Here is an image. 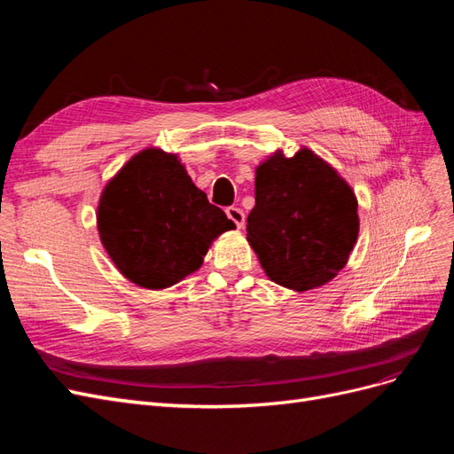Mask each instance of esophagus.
<instances>
[{
  "instance_id": "34e87169",
  "label": "esophagus",
  "mask_w": 454,
  "mask_h": 454,
  "mask_svg": "<svg viewBox=\"0 0 454 454\" xmlns=\"http://www.w3.org/2000/svg\"><path fill=\"white\" fill-rule=\"evenodd\" d=\"M225 212H227V217H229L231 222L235 223L239 229H242V227H244V223H246V215H244V212H242L240 208H237V206H229V208H227Z\"/></svg>"
}]
</instances>
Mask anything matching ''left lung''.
I'll return each instance as SVG.
<instances>
[{
    "label": "left lung",
    "instance_id": "obj_1",
    "mask_svg": "<svg viewBox=\"0 0 454 454\" xmlns=\"http://www.w3.org/2000/svg\"><path fill=\"white\" fill-rule=\"evenodd\" d=\"M246 231L272 282L314 290L347 265L360 231L358 200L310 149L290 159L277 151L255 170V206Z\"/></svg>",
    "mask_w": 454,
    "mask_h": 454
}]
</instances>
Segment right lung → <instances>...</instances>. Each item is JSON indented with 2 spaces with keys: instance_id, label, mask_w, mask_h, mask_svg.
Wrapping results in <instances>:
<instances>
[{
  "instance_id": "right-lung-1",
  "label": "right lung",
  "mask_w": 454,
  "mask_h": 454,
  "mask_svg": "<svg viewBox=\"0 0 454 454\" xmlns=\"http://www.w3.org/2000/svg\"><path fill=\"white\" fill-rule=\"evenodd\" d=\"M98 232L121 274L162 290L195 272L214 239L235 229L176 155L144 149L104 189Z\"/></svg>"
}]
</instances>
